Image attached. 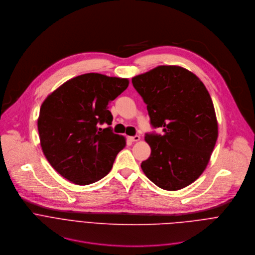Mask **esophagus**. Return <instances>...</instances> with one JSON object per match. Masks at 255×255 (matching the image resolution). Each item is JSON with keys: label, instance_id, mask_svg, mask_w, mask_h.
Listing matches in <instances>:
<instances>
[{"label": "esophagus", "instance_id": "esophagus-1", "mask_svg": "<svg viewBox=\"0 0 255 255\" xmlns=\"http://www.w3.org/2000/svg\"><path fill=\"white\" fill-rule=\"evenodd\" d=\"M129 139H130L132 142H136V141H139V140H140V136H139V135L131 136V137H129Z\"/></svg>", "mask_w": 255, "mask_h": 255}]
</instances>
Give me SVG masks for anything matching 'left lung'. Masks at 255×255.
Masks as SVG:
<instances>
[{"mask_svg":"<svg viewBox=\"0 0 255 255\" xmlns=\"http://www.w3.org/2000/svg\"><path fill=\"white\" fill-rule=\"evenodd\" d=\"M147 105L150 124L163 133H146L151 154L141 168L166 191L188 187L205 170L218 138L215 109L204 84L193 72L160 65L132 79Z\"/></svg>","mask_w":255,"mask_h":255,"instance_id":"left-lung-1","label":"left lung"}]
</instances>
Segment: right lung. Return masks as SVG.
I'll list each match as a JSON object with an SVG mask.
<instances>
[{"mask_svg":"<svg viewBox=\"0 0 255 255\" xmlns=\"http://www.w3.org/2000/svg\"><path fill=\"white\" fill-rule=\"evenodd\" d=\"M128 85L127 79L86 74L65 82L42 103L37 122L42 151L71 183L86 186L100 180L125 147V138L110 126L108 106ZM104 123L109 127L99 128Z\"/></svg>","mask_w":255,"mask_h":255,"instance_id":"1","label":"right lung"}]
</instances>
